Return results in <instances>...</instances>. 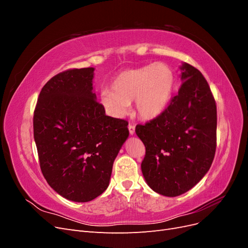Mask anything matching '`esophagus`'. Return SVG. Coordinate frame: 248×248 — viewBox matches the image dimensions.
<instances>
[{"label":"esophagus","instance_id":"1","mask_svg":"<svg viewBox=\"0 0 248 248\" xmlns=\"http://www.w3.org/2000/svg\"><path fill=\"white\" fill-rule=\"evenodd\" d=\"M128 130H129L130 136H133V134L136 133V126L132 125V124H129L128 125Z\"/></svg>","mask_w":248,"mask_h":248}]
</instances>
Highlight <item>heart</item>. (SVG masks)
<instances>
[{"instance_id": "b5f03b06", "label": "heart", "mask_w": 248, "mask_h": 248, "mask_svg": "<svg viewBox=\"0 0 248 248\" xmlns=\"http://www.w3.org/2000/svg\"><path fill=\"white\" fill-rule=\"evenodd\" d=\"M176 87L175 72L167 64L158 63L121 72L104 89L100 101L109 115L124 116L134 101L136 111L144 120H152L166 110Z\"/></svg>"}]
</instances>
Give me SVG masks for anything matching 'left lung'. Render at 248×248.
Instances as JSON below:
<instances>
[{
  "instance_id": "left-lung-1",
  "label": "left lung",
  "mask_w": 248,
  "mask_h": 248,
  "mask_svg": "<svg viewBox=\"0 0 248 248\" xmlns=\"http://www.w3.org/2000/svg\"><path fill=\"white\" fill-rule=\"evenodd\" d=\"M183 81L160 116L136 127L146 155L141 171L159 194L177 197L191 189L211 167L216 150V103L204 76L180 67Z\"/></svg>"
}]
</instances>
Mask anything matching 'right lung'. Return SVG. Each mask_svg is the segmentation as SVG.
<instances>
[{
    "mask_svg": "<svg viewBox=\"0 0 248 248\" xmlns=\"http://www.w3.org/2000/svg\"><path fill=\"white\" fill-rule=\"evenodd\" d=\"M94 68L51 78L34 110V139L42 174L52 189L78 202L108 188L112 164L129 136L128 122L108 117L93 92Z\"/></svg>",
    "mask_w": 248,
    "mask_h": 248,
    "instance_id": "right-lung-1",
    "label": "right lung"
}]
</instances>
